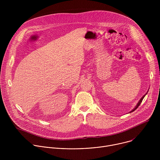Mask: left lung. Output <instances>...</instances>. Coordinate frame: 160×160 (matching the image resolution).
<instances>
[{
	"instance_id": "obj_1",
	"label": "left lung",
	"mask_w": 160,
	"mask_h": 160,
	"mask_svg": "<svg viewBox=\"0 0 160 160\" xmlns=\"http://www.w3.org/2000/svg\"><path fill=\"white\" fill-rule=\"evenodd\" d=\"M145 96H146V95H144V96H143V97H142V98H141V100H140V101H139V102H138V104H137V106H135V108H134V109H133V110H132V111H131V112H132V111H135V109H137V108H138V107H139V105H140V104H141V102H142V100H143V99H144V97H145Z\"/></svg>"
}]
</instances>
